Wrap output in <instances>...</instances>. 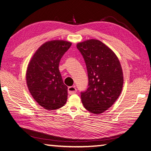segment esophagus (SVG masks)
I'll use <instances>...</instances> for the list:
<instances>
[{"mask_svg": "<svg viewBox=\"0 0 151 151\" xmlns=\"http://www.w3.org/2000/svg\"><path fill=\"white\" fill-rule=\"evenodd\" d=\"M68 93L69 94H75L76 92V88L75 87V86H71L68 87Z\"/></svg>", "mask_w": 151, "mask_h": 151, "instance_id": "1", "label": "esophagus"}]
</instances>
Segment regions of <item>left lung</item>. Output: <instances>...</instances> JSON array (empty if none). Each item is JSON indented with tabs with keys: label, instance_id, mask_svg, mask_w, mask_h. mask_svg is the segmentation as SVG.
<instances>
[{
	"label": "left lung",
	"instance_id": "1",
	"mask_svg": "<svg viewBox=\"0 0 151 151\" xmlns=\"http://www.w3.org/2000/svg\"><path fill=\"white\" fill-rule=\"evenodd\" d=\"M87 69L88 84L81 93L83 106L99 114L112 106L121 94L124 77L121 63L115 53L98 40H88L76 45Z\"/></svg>",
	"mask_w": 151,
	"mask_h": 151
}]
</instances>
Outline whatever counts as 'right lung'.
Segmentation results:
<instances>
[{"instance_id":"1","label":"right lung","mask_w":151,"mask_h":151,"mask_svg":"<svg viewBox=\"0 0 151 151\" xmlns=\"http://www.w3.org/2000/svg\"><path fill=\"white\" fill-rule=\"evenodd\" d=\"M71 44L64 40L46 42L36 50L28 64L26 81L29 92L46 110L60 109L67 101L68 87L63 82L59 65Z\"/></svg>"}]
</instances>
